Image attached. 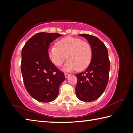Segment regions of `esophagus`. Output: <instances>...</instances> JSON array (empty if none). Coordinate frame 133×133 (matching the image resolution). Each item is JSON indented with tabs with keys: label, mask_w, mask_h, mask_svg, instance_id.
<instances>
[{
	"label": "esophagus",
	"mask_w": 133,
	"mask_h": 133,
	"mask_svg": "<svg viewBox=\"0 0 133 133\" xmlns=\"http://www.w3.org/2000/svg\"><path fill=\"white\" fill-rule=\"evenodd\" d=\"M70 74L69 73H64V76H65V77L66 78H68L69 76H70Z\"/></svg>",
	"instance_id": "1"
}]
</instances>
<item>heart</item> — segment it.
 Returning a JSON list of instances; mask_svg holds the SVG:
<instances>
[{
    "instance_id": "obj_1",
    "label": "heart",
    "mask_w": 133,
    "mask_h": 133,
    "mask_svg": "<svg viewBox=\"0 0 133 133\" xmlns=\"http://www.w3.org/2000/svg\"><path fill=\"white\" fill-rule=\"evenodd\" d=\"M48 55L50 61L57 66H62L67 58L69 59L64 66V70L82 71L89 66L93 51L88 42L68 36L58 40L56 46L49 48Z\"/></svg>"
}]
</instances>
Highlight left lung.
I'll list each match as a JSON object with an SVG mask.
<instances>
[{
	"label": "left lung",
	"mask_w": 133,
	"mask_h": 133,
	"mask_svg": "<svg viewBox=\"0 0 133 133\" xmlns=\"http://www.w3.org/2000/svg\"><path fill=\"white\" fill-rule=\"evenodd\" d=\"M90 44L93 51L91 61L86 70L77 74L76 93L82 102H90L102 95L109 77L110 60L107 49L101 40L94 36L81 34Z\"/></svg>",
	"instance_id": "obj_1"
}]
</instances>
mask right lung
<instances>
[{
  "mask_svg": "<svg viewBox=\"0 0 133 133\" xmlns=\"http://www.w3.org/2000/svg\"><path fill=\"white\" fill-rule=\"evenodd\" d=\"M62 35L41 32L29 39L22 51L21 71L24 86L29 94L39 102L55 100L64 75L48 57L49 47Z\"/></svg>",
  "mask_w": 133,
  "mask_h": 133,
  "instance_id": "add662e5",
  "label": "right lung"
}]
</instances>
